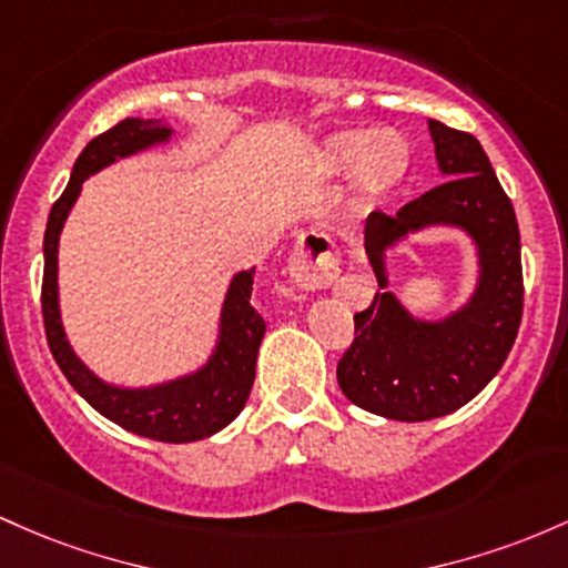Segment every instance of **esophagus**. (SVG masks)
<instances>
[{
    "instance_id": "esophagus-1",
    "label": "esophagus",
    "mask_w": 568,
    "mask_h": 568,
    "mask_svg": "<svg viewBox=\"0 0 568 568\" xmlns=\"http://www.w3.org/2000/svg\"><path fill=\"white\" fill-rule=\"evenodd\" d=\"M337 267H341V260H337L333 241L327 235L316 231L301 235L290 257V273L297 284L305 290L329 286L335 282Z\"/></svg>"
}]
</instances>
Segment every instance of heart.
Returning <instances> with one entry per match:
<instances>
[{"label": "heart", "mask_w": 568, "mask_h": 568, "mask_svg": "<svg viewBox=\"0 0 568 568\" xmlns=\"http://www.w3.org/2000/svg\"><path fill=\"white\" fill-rule=\"evenodd\" d=\"M356 169V182L365 195H381L392 190L405 176L407 144L397 133H381L375 129L343 131L327 139L322 146V169L329 174Z\"/></svg>", "instance_id": "obj_1"}]
</instances>
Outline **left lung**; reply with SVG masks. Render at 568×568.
Here are the masks:
<instances>
[{
  "instance_id": "1",
  "label": "left lung",
  "mask_w": 568,
  "mask_h": 568,
  "mask_svg": "<svg viewBox=\"0 0 568 568\" xmlns=\"http://www.w3.org/2000/svg\"><path fill=\"white\" fill-rule=\"evenodd\" d=\"M448 180L405 203L397 216L373 212L365 250L381 290L354 314V341L337 362V384L362 410L392 422H429L477 397L505 365L524 316V265L513 201L473 133L429 123ZM464 226L481 252V284L467 310L445 323L413 320L385 292L383 250L424 224Z\"/></svg>"
}]
</instances>
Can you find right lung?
<instances>
[{
	"instance_id": "add662e5",
	"label": "right lung",
	"mask_w": 568,
	"mask_h": 568,
	"mask_svg": "<svg viewBox=\"0 0 568 568\" xmlns=\"http://www.w3.org/2000/svg\"><path fill=\"white\" fill-rule=\"evenodd\" d=\"M165 125L152 120L125 118L110 131L99 133L80 152L72 169V180L61 199L53 203L44 227V273H42V318L44 337L55 365L67 375L74 392L85 399L93 410L110 418L123 429L139 437L158 439V443H195L225 429L227 424L244 410L254 384V365L257 348L265 335V318L254 311L252 286L254 267L239 273L227 290L225 308H222V329L216 354L209 365L187 378L171 381L155 388H114L99 381L69 348L63 337L59 316V235L69 209L78 201L82 182L99 169L133 155L144 146L169 139Z\"/></svg>"
}]
</instances>
